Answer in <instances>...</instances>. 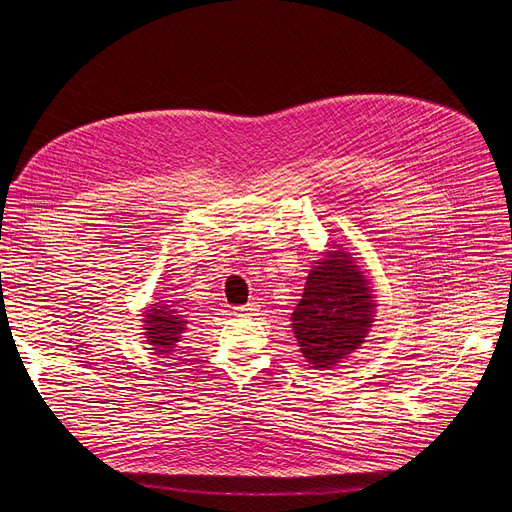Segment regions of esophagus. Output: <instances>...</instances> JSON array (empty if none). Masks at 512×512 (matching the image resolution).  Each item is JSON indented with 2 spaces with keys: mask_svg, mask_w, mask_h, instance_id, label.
Here are the masks:
<instances>
[{
  "mask_svg": "<svg viewBox=\"0 0 512 512\" xmlns=\"http://www.w3.org/2000/svg\"><path fill=\"white\" fill-rule=\"evenodd\" d=\"M235 312L239 314V316H257V312H259V306L257 304H245V306H239V308H235Z\"/></svg>",
  "mask_w": 512,
  "mask_h": 512,
  "instance_id": "obj_1",
  "label": "esophagus"
}]
</instances>
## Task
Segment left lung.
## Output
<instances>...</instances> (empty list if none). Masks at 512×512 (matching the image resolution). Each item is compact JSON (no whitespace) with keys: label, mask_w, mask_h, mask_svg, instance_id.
Returning <instances> with one entry per match:
<instances>
[{"label":"left lung","mask_w":512,"mask_h":512,"mask_svg":"<svg viewBox=\"0 0 512 512\" xmlns=\"http://www.w3.org/2000/svg\"><path fill=\"white\" fill-rule=\"evenodd\" d=\"M373 314L367 277L350 255L328 251L310 271L291 322L312 369H330L362 344Z\"/></svg>","instance_id":"left-lung-1"}]
</instances>
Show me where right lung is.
Wrapping results in <instances>:
<instances>
[{
    "instance_id": "add662e5",
    "label": "right lung",
    "mask_w": 512,
    "mask_h": 512,
    "mask_svg": "<svg viewBox=\"0 0 512 512\" xmlns=\"http://www.w3.org/2000/svg\"><path fill=\"white\" fill-rule=\"evenodd\" d=\"M174 314L176 312L170 310L168 306H156L145 314L143 322L148 324V328H145L148 330L145 336H148V342L160 354H166L180 340V334L184 332L186 322Z\"/></svg>"
}]
</instances>
